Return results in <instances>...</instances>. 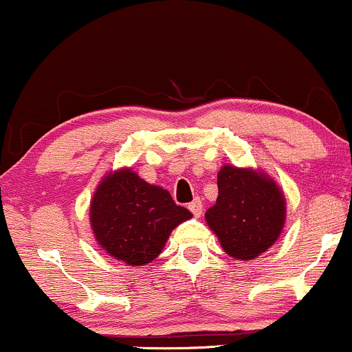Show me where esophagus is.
Instances as JSON below:
<instances>
[{
    "mask_svg": "<svg viewBox=\"0 0 352 352\" xmlns=\"http://www.w3.org/2000/svg\"><path fill=\"white\" fill-rule=\"evenodd\" d=\"M188 210L193 213V217L199 218L201 215V212H204V205H201V200L195 199L192 201V204H188Z\"/></svg>",
    "mask_w": 352,
    "mask_h": 352,
    "instance_id": "obj_1",
    "label": "esophagus"
}]
</instances>
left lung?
I'll use <instances>...</instances> for the list:
<instances>
[{
    "label": "left lung",
    "instance_id": "obj_1",
    "mask_svg": "<svg viewBox=\"0 0 352 352\" xmlns=\"http://www.w3.org/2000/svg\"><path fill=\"white\" fill-rule=\"evenodd\" d=\"M218 199L205 213L228 256L248 261L274 245L285 228L286 199L260 168L223 165L217 175Z\"/></svg>",
    "mask_w": 352,
    "mask_h": 352
}]
</instances>
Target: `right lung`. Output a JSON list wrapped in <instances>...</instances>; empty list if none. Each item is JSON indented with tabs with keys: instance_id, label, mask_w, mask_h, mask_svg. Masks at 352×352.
I'll return each mask as SVG.
<instances>
[{
	"instance_id": "obj_1",
	"label": "right lung",
	"mask_w": 352,
	"mask_h": 352,
	"mask_svg": "<svg viewBox=\"0 0 352 352\" xmlns=\"http://www.w3.org/2000/svg\"><path fill=\"white\" fill-rule=\"evenodd\" d=\"M192 213L167 190L152 185L131 167L111 170L99 182L89 221L100 248L129 266H144L162 253L172 230Z\"/></svg>"
}]
</instances>
